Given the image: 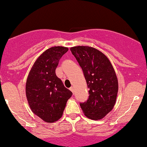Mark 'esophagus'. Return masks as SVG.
Here are the masks:
<instances>
[{"mask_svg": "<svg viewBox=\"0 0 147 147\" xmlns=\"http://www.w3.org/2000/svg\"><path fill=\"white\" fill-rule=\"evenodd\" d=\"M69 90H71V91L72 92V93H74V87H71V88H69Z\"/></svg>", "mask_w": 147, "mask_h": 147, "instance_id": "obj_1", "label": "esophagus"}]
</instances>
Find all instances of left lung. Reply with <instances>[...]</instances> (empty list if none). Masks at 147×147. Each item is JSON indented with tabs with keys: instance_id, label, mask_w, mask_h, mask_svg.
<instances>
[{
	"instance_id": "8db88e82",
	"label": "left lung",
	"mask_w": 147,
	"mask_h": 147,
	"mask_svg": "<svg viewBox=\"0 0 147 147\" xmlns=\"http://www.w3.org/2000/svg\"><path fill=\"white\" fill-rule=\"evenodd\" d=\"M83 70L89 88V98L80 104L86 117L100 120L112 110L118 90L117 76L107 56L96 48L76 46L70 48Z\"/></svg>"
}]
</instances>
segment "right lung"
<instances>
[{
  "label": "right lung",
  "instance_id": "1",
  "mask_svg": "<svg viewBox=\"0 0 147 147\" xmlns=\"http://www.w3.org/2000/svg\"><path fill=\"white\" fill-rule=\"evenodd\" d=\"M68 48L52 47L36 59L26 82V96L29 107L45 122L57 121L63 115L72 92L57 77L55 69Z\"/></svg>",
  "mask_w": 147,
  "mask_h": 147
}]
</instances>
